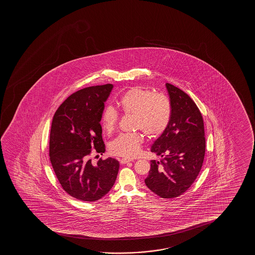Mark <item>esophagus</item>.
I'll list each match as a JSON object with an SVG mask.
<instances>
[{"label":"esophagus","instance_id":"obj_1","mask_svg":"<svg viewBox=\"0 0 255 255\" xmlns=\"http://www.w3.org/2000/svg\"><path fill=\"white\" fill-rule=\"evenodd\" d=\"M131 159H129V158H121L120 159V163L123 164H127V163H129V162H130Z\"/></svg>","mask_w":255,"mask_h":255}]
</instances>
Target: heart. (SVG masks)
<instances>
[{"label":"heart","mask_w":255,"mask_h":255,"mask_svg":"<svg viewBox=\"0 0 255 255\" xmlns=\"http://www.w3.org/2000/svg\"><path fill=\"white\" fill-rule=\"evenodd\" d=\"M119 105L126 115L133 116V128L143 130L151 138L163 134L171 121V107L168 98L142 88H131L126 91ZM118 120L115 109L109 106L104 110L101 125L105 131L112 132ZM142 143L143 136L139 133L120 134L110 144V150L114 155L130 158L138 153Z\"/></svg>","instance_id":"obj_1"}]
</instances>
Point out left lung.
Returning <instances> with one entry per match:
<instances>
[{"label": "left lung", "mask_w": 255, "mask_h": 255, "mask_svg": "<svg viewBox=\"0 0 255 255\" xmlns=\"http://www.w3.org/2000/svg\"><path fill=\"white\" fill-rule=\"evenodd\" d=\"M171 107L167 129L151 145V152L163 157L150 161L145 185L164 199L183 194L195 181L202 167L206 138L201 113L188 95L165 84Z\"/></svg>", "instance_id": "8db88e82"}]
</instances>
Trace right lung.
<instances>
[{
  "label": "right lung",
  "instance_id": "add662e5",
  "mask_svg": "<svg viewBox=\"0 0 255 255\" xmlns=\"http://www.w3.org/2000/svg\"><path fill=\"white\" fill-rule=\"evenodd\" d=\"M112 84L85 88L70 95L53 117L49 158L63 190L73 198L92 202L112 188L119 162L112 157L92 164L91 149L105 151L102 137V113Z\"/></svg>",
  "mask_w": 255,
  "mask_h": 255
}]
</instances>
